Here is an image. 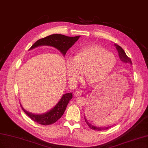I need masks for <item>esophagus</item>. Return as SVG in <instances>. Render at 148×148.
<instances>
[{"label":"esophagus","mask_w":148,"mask_h":148,"mask_svg":"<svg viewBox=\"0 0 148 148\" xmlns=\"http://www.w3.org/2000/svg\"><path fill=\"white\" fill-rule=\"evenodd\" d=\"M82 95V92L81 90H77L76 92H75L74 93V95L75 97H79V96H81Z\"/></svg>","instance_id":"1"}]
</instances>
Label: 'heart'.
<instances>
[{"label": "heart", "mask_w": 148, "mask_h": 148, "mask_svg": "<svg viewBox=\"0 0 148 148\" xmlns=\"http://www.w3.org/2000/svg\"><path fill=\"white\" fill-rule=\"evenodd\" d=\"M116 61L112 52L98 45L90 44L77 51L73 60L67 59L65 67L72 82H76L84 73L88 84H96L107 78L115 67Z\"/></svg>", "instance_id": "b5f03b06"}]
</instances>
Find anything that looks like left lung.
Here are the masks:
<instances>
[{
	"label": "left lung",
	"instance_id": "obj_1",
	"mask_svg": "<svg viewBox=\"0 0 148 148\" xmlns=\"http://www.w3.org/2000/svg\"><path fill=\"white\" fill-rule=\"evenodd\" d=\"M114 45L116 46V49L118 51V52H119V55L120 60L123 62L130 63V64H132V61H131L130 58L127 56V55H126L125 52V51L123 49H122V48L121 47V46H120L119 45H118L116 44H115ZM84 119H85V121L86 122V123L88 125V126H89V127L91 129L94 130L101 131V130H107V129H108L109 128L108 126H107V127H97V126H94L93 125H92L91 123H90L89 122H88V121L87 120L86 116H84Z\"/></svg>",
	"mask_w": 148,
	"mask_h": 148
}]
</instances>
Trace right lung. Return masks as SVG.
Returning a JSON list of instances; mask_svg holds the SVG:
<instances>
[{
  "mask_svg": "<svg viewBox=\"0 0 148 148\" xmlns=\"http://www.w3.org/2000/svg\"><path fill=\"white\" fill-rule=\"evenodd\" d=\"M80 36H67L64 35L53 34L36 41L29 50L40 46H49L56 48L63 54V56H65L67 51L79 40ZM72 98V93L64 94L55 106L47 112L42 114H33L25 110L22 105L21 107L23 112L34 121L43 125H49L55 123L62 116L67 104Z\"/></svg>",
  "mask_w": 148,
  "mask_h": 148,
  "instance_id": "add662e5",
  "label": "right lung"
}]
</instances>
